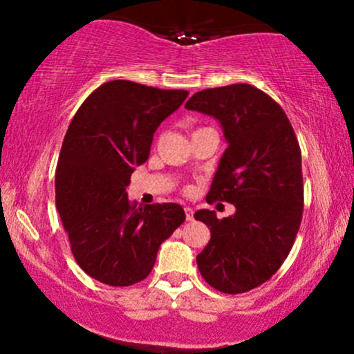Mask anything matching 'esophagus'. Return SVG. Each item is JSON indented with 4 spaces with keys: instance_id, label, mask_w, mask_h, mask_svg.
<instances>
[{
    "instance_id": "esophagus-1",
    "label": "esophagus",
    "mask_w": 354,
    "mask_h": 354,
    "mask_svg": "<svg viewBox=\"0 0 354 354\" xmlns=\"http://www.w3.org/2000/svg\"><path fill=\"white\" fill-rule=\"evenodd\" d=\"M185 213H186V219H188V221H193V209H191L189 206H186Z\"/></svg>"
}]
</instances>
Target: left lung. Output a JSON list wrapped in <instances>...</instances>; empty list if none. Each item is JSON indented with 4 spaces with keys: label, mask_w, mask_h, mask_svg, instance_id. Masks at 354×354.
Returning <instances> with one entry per match:
<instances>
[{
    "label": "left lung",
    "mask_w": 354,
    "mask_h": 354,
    "mask_svg": "<svg viewBox=\"0 0 354 354\" xmlns=\"http://www.w3.org/2000/svg\"><path fill=\"white\" fill-rule=\"evenodd\" d=\"M221 123L228 148L206 201L234 205L218 219L196 211L211 239L196 256L205 281L239 295L266 283L281 268L301 225L304 188L301 149L286 113L261 89L246 83L203 89L185 104Z\"/></svg>",
    "instance_id": "left-lung-1"
}]
</instances>
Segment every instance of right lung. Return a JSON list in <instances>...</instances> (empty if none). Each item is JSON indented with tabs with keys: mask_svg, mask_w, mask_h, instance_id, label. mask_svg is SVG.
Masks as SVG:
<instances>
[{
	"mask_svg": "<svg viewBox=\"0 0 354 354\" xmlns=\"http://www.w3.org/2000/svg\"><path fill=\"white\" fill-rule=\"evenodd\" d=\"M186 98L185 89L108 81L68 126L56 165V208L76 263L100 283L143 281L161 243L186 219L176 203L141 208L126 194L131 173L148 160L156 128Z\"/></svg>",
	"mask_w": 354,
	"mask_h": 354,
	"instance_id": "add662e5",
	"label": "right lung"
}]
</instances>
